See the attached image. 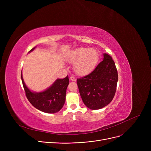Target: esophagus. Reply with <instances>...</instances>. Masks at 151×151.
<instances>
[{
  "mask_svg": "<svg viewBox=\"0 0 151 151\" xmlns=\"http://www.w3.org/2000/svg\"><path fill=\"white\" fill-rule=\"evenodd\" d=\"M70 80L72 81H76V78L75 76H70Z\"/></svg>",
  "mask_w": 151,
  "mask_h": 151,
  "instance_id": "1",
  "label": "esophagus"
}]
</instances>
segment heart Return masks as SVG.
<instances>
[{"label":"heart","instance_id":"heart-1","mask_svg":"<svg viewBox=\"0 0 151 151\" xmlns=\"http://www.w3.org/2000/svg\"><path fill=\"white\" fill-rule=\"evenodd\" d=\"M68 60L74 65L75 72L79 75L90 73L99 60V53L95 49L80 47L68 57Z\"/></svg>","mask_w":151,"mask_h":151}]
</instances>
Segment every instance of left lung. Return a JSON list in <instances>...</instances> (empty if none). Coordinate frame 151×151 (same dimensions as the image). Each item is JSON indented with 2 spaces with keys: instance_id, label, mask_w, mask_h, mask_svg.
Listing matches in <instances>:
<instances>
[{
  "instance_id": "left-lung-1",
  "label": "left lung",
  "mask_w": 151,
  "mask_h": 151,
  "mask_svg": "<svg viewBox=\"0 0 151 151\" xmlns=\"http://www.w3.org/2000/svg\"><path fill=\"white\" fill-rule=\"evenodd\" d=\"M118 75L115 63L108 54L90 74L77 79V84L84 105L99 109L112 101L116 91Z\"/></svg>"
}]
</instances>
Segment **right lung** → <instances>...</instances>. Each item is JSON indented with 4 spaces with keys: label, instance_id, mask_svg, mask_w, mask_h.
I'll return each instance as SVG.
<instances>
[{
    "label": "right lung",
    "instance_id": "1",
    "mask_svg": "<svg viewBox=\"0 0 151 151\" xmlns=\"http://www.w3.org/2000/svg\"><path fill=\"white\" fill-rule=\"evenodd\" d=\"M35 48V47L29 52ZM21 76L26 97L35 108L46 113H55L62 108L65 101L66 91L69 84L68 75L63 79H57L49 88L40 92L31 91L25 84L22 73Z\"/></svg>",
    "mask_w": 151,
    "mask_h": 151
}]
</instances>
